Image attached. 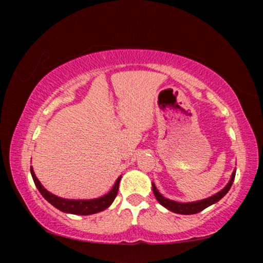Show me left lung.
Here are the masks:
<instances>
[{
  "label": "left lung",
  "mask_w": 263,
  "mask_h": 263,
  "mask_svg": "<svg viewBox=\"0 0 263 263\" xmlns=\"http://www.w3.org/2000/svg\"><path fill=\"white\" fill-rule=\"evenodd\" d=\"M234 177H235V171L232 173V176H231V180L228 183V185H226L222 190H220L219 193H217L216 195H213L209 198L202 199V201H198V202H193V203H179V202L172 201V199L163 197V196L159 193L154 183H152V188H153L155 198L158 199V202L161 204L162 206L168 209V210H171L175 213H180V215H195V213L201 212L204 210V209H206L208 206L212 205V204L217 203L218 201H220V199L229 193L230 188L233 184Z\"/></svg>",
  "instance_id": "1"
}]
</instances>
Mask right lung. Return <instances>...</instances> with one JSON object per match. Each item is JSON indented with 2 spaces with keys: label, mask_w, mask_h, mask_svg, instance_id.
<instances>
[{
  "label": "right lung",
  "mask_w": 263,
  "mask_h": 263,
  "mask_svg": "<svg viewBox=\"0 0 263 263\" xmlns=\"http://www.w3.org/2000/svg\"><path fill=\"white\" fill-rule=\"evenodd\" d=\"M30 171H31V175H32L35 186H37L39 193L43 195V197L45 198L48 203H51L53 206L59 209V210L62 212L73 213V215H82V216L92 215V213L103 211L106 208H109L115 201L116 196H117L119 181H121V177H122V176L118 177L117 181L115 182L114 188L111 189L106 195L96 199H89V201H86V199H84V201H82V199H65L51 194L50 191H47L42 185L41 182H39L37 176L34 174L32 167L30 168Z\"/></svg>",
  "instance_id": "add662e5"
}]
</instances>
